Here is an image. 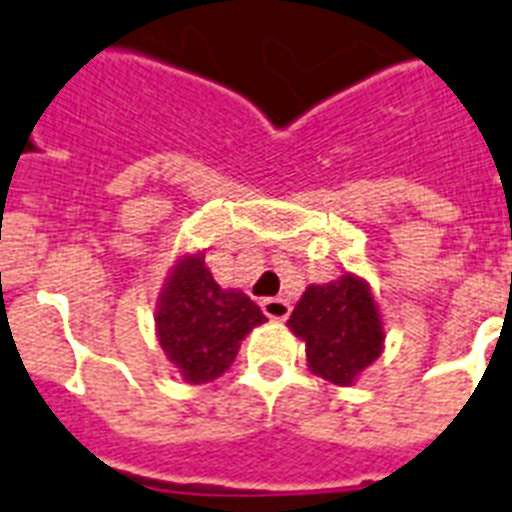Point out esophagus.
Segmentation results:
<instances>
[{
  "mask_svg": "<svg viewBox=\"0 0 512 512\" xmlns=\"http://www.w3.org/2000/svg\"><path fill=\"white\" fill-rule=\"evenodd\" d=\"M261 312L267 314L269 320H288V314H290V304L285 301V298H264L261 301Z\"/></svg>",
  "mask_w": 512,
  "mask_h": 512,
  "instance_id": "obj_1",
  "label": "esophagus"
}]
</instances>
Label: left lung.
<instances>
[{
	"label": "left lung",
	"instance_id": "obj_1",
	"mask_svg": "<svg viewBox=\"0 0 512 512\" xmlns=\"http://www.w3.org/2000/svg\"><path fill=\"white\" fill-rule=\"evenodd\" d=\"M288 327L306 343L309 370L335 386H351L386 341L370 285L349 272L327 285H309Z\"/></svg>",
	"mask_w": 512,
	"mask_h": 512
}]
</instances>
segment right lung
Returning a JSON list of instances; mask_svg holds the SVG:
<instances>
[{"mask_svg": "<svg viewBox=\"0 0 512 512\" xmlns=\"http://www.w3.org/2000/svg\"><path fill=\"white\" fill-rule=\"evenodd\" d=\"M267 322L243 290H224L211 277L206 256H182L169 272L155 330L161 349L187 383H208L224 375L253 327Z\"/></svg>", "mask_w": 512, "mask_h": 512, "instance_id": "obj_1", "label": "right lung"}]
</instances>
